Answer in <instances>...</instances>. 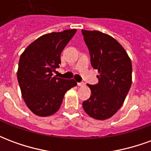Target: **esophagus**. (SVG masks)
<instances>
[{
  "label": "esophagus",
  "mask_w": 151,
  "mask_h": 151,
  "mask_svg": "<svg viewBox=\"0 0 151 151\" xmlns=\"http://www.w3.org/2000/svg\"><path fill=\"white\" fill-rule=\"evenodd\" d=\"M78 86H85V83H84V82H78Z\"/></svg>",
  "instance_id": "obj_1"
}]
</instances>
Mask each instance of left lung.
Returning a JSON list of instances; mask_svg holds the SVG:
<instances>
[{
    "instance_id": "1",
    "label": "left lung",
    "mask_w": 151,
    "mask_h": 151,
    "mask_svg": "<svg viewBox=\"0 0 151 151\" xmlns=\"http://www.w3.org/2000/svg\"><path fill=\"white\" fill-rule=\"evenodd\" d=\"M82 33L92 67L99 72V83L87 85L91 95L82 107L92 118L107 120L120 109L131 87V60L120 43L109 35L86 30Z\"/></svg>"
}]
</instances>
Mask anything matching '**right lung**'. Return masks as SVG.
I'll return each instance as SVG.
<instances>
[{"mask_svg":"<svg viewBox=\"0 0 151 151\" xmlns=\"http://www.w3.org/2000/svg\"><path fill=\"white\" fill-rule=\"evenodd\" d=\"M76 31L71 29L43 35L20 56L17 77L22 95L29 109L39 116L56 113L66 91L77 86L73 79L53 76L60 64L61 52Z\"/></svg>","mask_w":151,"mask_h":151,"instance_id":"obj_1","label":"right lung"}]
</instances>
